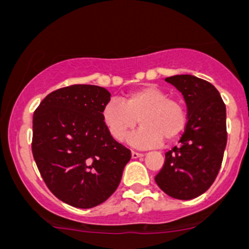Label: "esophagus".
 <instances>
[{
	"label": "esophagus",
	"instance_id": "esophagus-1",
	"mask_svg": "<svg viewBox=\"0 0 249 249\" xmlns=\"http://www.w3.org/2000/svg\"><path fill=\"white\" fill-rule=\"evenodd\" d=\"M143 155L140 152H136V151H131V159H139V157H142Z\"/></svg>",
	"mask_w": 249,
	"mask_h": 249
}]
</instances>
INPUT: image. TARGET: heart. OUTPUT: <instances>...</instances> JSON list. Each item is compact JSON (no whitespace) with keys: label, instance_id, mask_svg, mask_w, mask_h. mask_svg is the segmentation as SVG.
I'll use <instances>...</instances> for the list:
<instances>
[{"label":"heart","instance_id":"heart-1","mask_svg":"<svg viewBox=\"0 0 249 249\" xmlns=\"http://www.w3.org/2000/svg\"><path fill=\"white\" fill-rule=\"evenodd\" d=\"M104 125L118 142L126 140L138 125L142 126L131 138L140 147L160 146L176 140L187 124V113L178 99L156 85H146L127 93L124 102L110 101L103 108Z\"/></svg>","mask_w":249,"mask_h":249}]
</instances>
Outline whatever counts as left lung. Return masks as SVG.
Instances as JSON below:
<instances>
[{
	"label": "left lung",
	"instance_id": "obj_1",
	"mask_svg": "<svg viewBox=\"0 0 249 249\" xmlns=\"http://www.w3.org/2000/svg\"><path fill=\"white\" fill-rule=\"evenodd\" d=\"M166 81L184 97L188 123L179 145L166 152L155 177L166 194L190 200L205 193L221 167L227 143L226 106L210 82L193 75H176Z\"/></svg>",
	"mask_w": 249,
	"mask_h": 249
}]
</instances>
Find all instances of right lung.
Masks as SVG:
<instances>
[{
    "mask_svg": "<svg viewBox=\"0 0 249 249\" xmlns=\"http://www.w3.org/2000/svg\"><path fill=\"white\" fill-rule=\"evenodd\" d=\"M106 88L73 85L51 92L33 115L32 150L44 182L64 203L89 209L117 190L131 152L110 136Z\"/></svg>",
    "mask_w": 249,
    "mask_h": 249,
    "instance_id": "obj_1",
    "label": "right lung"
}]
</instances>
